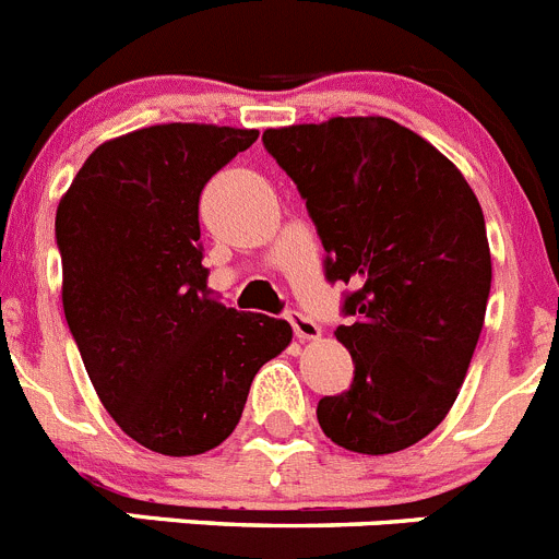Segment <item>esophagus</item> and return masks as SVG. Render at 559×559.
Wrapping results in <instances>:
<instances>
[{"label":"esophagus","mask_w":559,"mask_h":559,"mask_svg":"<svg viewBox=\"0 0 559 559\" xmlns=\"http://www.w3.org/2000/svg\"><path fill=\"white\" fill-rule=\"evenodd\" d=\"M285 319H288L290 328H294L296 338L305 341V338H319V335H322V328H319L310 316H305L302 310H288Z\"/></svg>","instance_id":"esophagus-1"}]
</instances>
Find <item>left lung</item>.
<instances>
[{
	"label": "left lung",
	"instance_id": "left-lung-1",
	"mask_svg": "<svg viewBox=\"0 0 559 559\" xmlns=\"http://www.w3.org/2000/svg\"><path fill=\"white\" fill-rule=\"evenodd\" d=\"M328 251V283L353 285L335 338L355 364L316 417L335 445L394 453L445 419L478 344L492 263L476 192L431 142L386 117L269 128Z\"/></svg>",
	"mask_w": 559,
	"mask_h": 559
}]
</instances>
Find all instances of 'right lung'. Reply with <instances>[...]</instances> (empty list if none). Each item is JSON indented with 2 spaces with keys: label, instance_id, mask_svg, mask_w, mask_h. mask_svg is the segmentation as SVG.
Wrapping results in <instances>:
<instances>
[{
  "label": "right lung",
  "instance_id": "1",
  "mask_svg": "<svg viewBox=\"0 0 559 559\" xmlns=\"http://www.w3.org/2000/svg\"><path fill=\"white\" fill-rule=\"evenodd\" d=\"M257 140L170 122L103 142L58 204L63 313L106 412L140 445L195 456L240 423L290 324L206 296L199 201Z\"/></svg>",
  "mask_w": 559,
  "mask_h": 559
}]
</instances>
